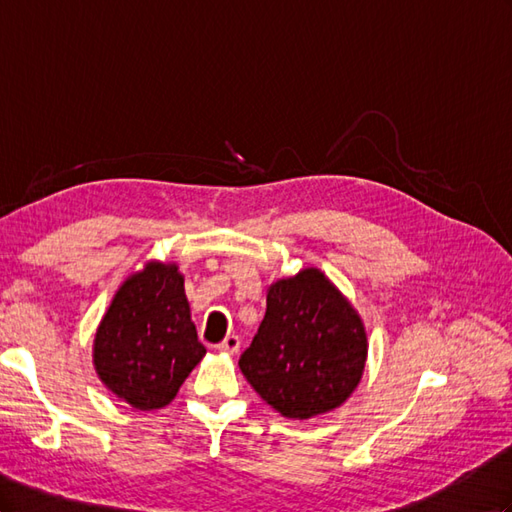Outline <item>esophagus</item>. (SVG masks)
<instances>
[{
	"label": "esophagus",
	"mask_w": 512,
	"mask_h": 512,
	"mask_svg": "<svg viewBox=\"0 0 512 512\" xmlns=\"http://www.w3.org/2000/svg\"><path fill=\"white\" fill-rule=\"evenodd\" d=\"M220 352H227V355H235L240 350V337L238 335H227L225 342L218 346Z\"/></svg>",
	"instance_id": "esophagus-1"
}]
</instances>
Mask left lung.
Instances as JSON below:
<instances>
[{
  "mask_svg": "<svg viewBox=\"0 0 512 512\" xmlns=\"http://www.w3.org/2000/svg\"><path fill=\"white\" fill-rule=\"evenodd\" d=\"M368 359L363 322L318 268L270 285L266 316L240 357L246 381L274 411L309 419L344 404Z\"/></svg>",
  "mask_w": 512,
  "mask_h": 512,
  "instance_id": "left-lung-1",
  "label": "left lung"
}]
</instances>
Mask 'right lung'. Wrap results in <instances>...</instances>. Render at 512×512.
Segmentation results:
<instances>
[{
	"label": "right lung",
	"mask_w": 512,
	"mask_h": 512,
	"mask_svg": "<svg viewBox=\"0 0 512 512\" xmlns=\"http://www.w3.org/2000/svg\"><path fill=\"white\" fill-rule=\"evenodd\" d=\"M205 355L190 320L183 274L151 261L119 287L93 346L99 378L140 411L162 409Z\"/></svg>",
	"instance_id": "add662e5"
}]
</instances>
